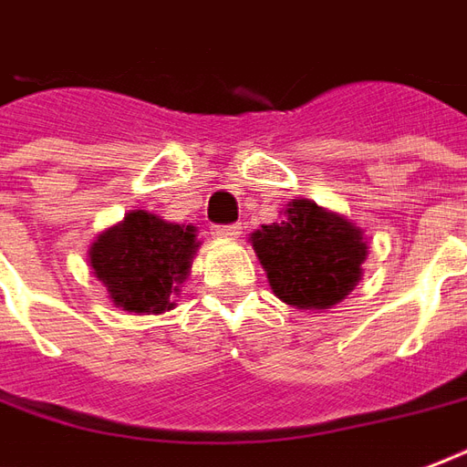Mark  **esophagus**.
<instances>
[{"instance_id":"esophagus-1","label":"esophagus","mask_w":467,"mask_h":467,"mask_svg":"<svg viewBox=\"0 0 467 467\" xmlns=\"http://www.w3.org/2000/svg\"><path fill=\"white\" fill-rule=\"evenodd\" d=\"M242 227L240 225H223V227H215V237L218 240H234V237H240Z\"/></svg>"}]
</instances>
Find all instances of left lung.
Returning a JSON list of instances; mask_svg holds the SVG:
<instances>
[{
	"label": "left lung",
	"mask_w": 467,
	"mask_h": 467,
	"mask_svg": "<svg viewBox=\"0 0 467 467\" xmlns=\"http://www.w3.org/2000/svg\"><path fill=\"white\" fill-rule=\"evenodd\" d=\"M249 242L274 296L313 313L358 286L369 249L362 227L308 198L289 201L284 218L254 230Z\"/></svg>",
	"instance_id": "1"
}]
</instances>
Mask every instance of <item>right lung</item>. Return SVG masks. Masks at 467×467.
Returning a JSON list of instances; mask_svg holds the SVG:
<instances>
[{
	"instance_id": "1",
	"label": "right lung",
	"mask_w": 467,
	"mask_h": 467,
	"mask_svg": "<svg viewBox=\"0 0 467 467\" xmlns=\"http://www.w3.org/2000/svg\"><path fill=\"white\" fill-rule=\"evenodd\" d=\"M198 247V227L130 210L92 240L88 265L117 308L159 316L176 306Z\"/></svg>"
}]
</instances>
